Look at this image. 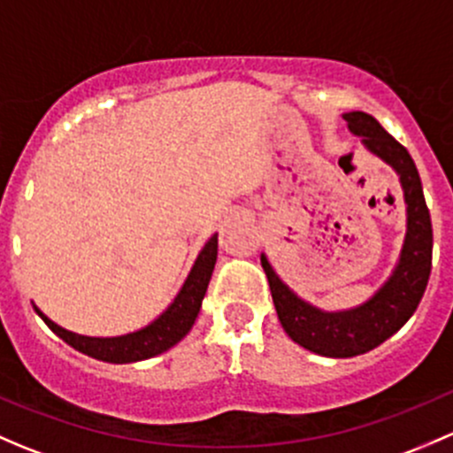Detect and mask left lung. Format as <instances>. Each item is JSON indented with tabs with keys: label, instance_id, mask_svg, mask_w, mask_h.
<instances>
[{
	"label": "left lung",
	"instance_id": "left-lung-1",
	"mask_svg": "<svg viewBox=\"0 0 453 453\" xmlns=\"http://www.w3.org/2000/svg\"><path fill=\"white\" fill-rule=\"evenodd\" d=\"M350 134L357 135L372 155L399 175L405 201V239L399 260L388 280L366 303L344 311H324L300 298L273 272L267 256L260 254V265L267 273L273 307L287 335L324 357H355L395 335L417 311L429 272H432V219L423 197L421 177L408 149L399 144L372 116L364 111L344 113Z\"/></svg>",
	"mask_w": 453,
	"mask_h": 453
}]
</instances>
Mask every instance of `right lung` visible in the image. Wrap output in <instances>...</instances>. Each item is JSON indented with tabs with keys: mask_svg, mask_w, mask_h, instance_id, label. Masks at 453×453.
Masks as SVG:
<instances>
[{
	"mask_svg": "<svg viewBox=\"0 0 453 453\" xmlns=\"http://www.w3.org/2000/svg\"><path fill=\"white\" fill-rule=\"evenodd\" d=\"M217 234H212L208 239V243L203 245V250H201L197 258H195V265L190 267L180 294H177L175 300L168 304L166 311L159 313L150 324H146V326H142L134 333H127V335H79V333L67 331V328L52 322V319L41 311L36 304H32V307H35L39 318L43 319L63 342H67V344H70L72 349L79 350V353H85L89 355V357L109 364H134L142 362V359H150L155 357V355H162L166 353L168 349H173V346H175L177 342L184 340V337L188 335L190 328H193L201 309V300H203L205 291H208V282L210 278H212L214 263H217Z\"/></svg>",
	"mask_w": 453,
	"mask_h": 453,
	"instance_id": "right-lung-1",
	"label": "right lung"
}]
</instances>
